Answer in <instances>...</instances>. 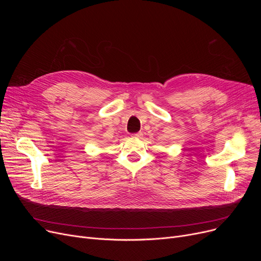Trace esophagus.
Returning a JSON list of instances; mask_svg holds the SVG:
<instances>
[{
	"instance_id": "1",
	"label": "esophagus",
	"mask_w": 261,
	"mask_h": 261,
	"mask_svg": "<svg viewBox=\"0 0 261 261\" xmlns=\"http://www.w3.org/2000/svg\"><path fill=\"white\" fill-rule=\"evenodd\" d=\"M133 138H135V139H142V138H143V133H142V132L134 133V134H133Z\"/></svg>"
}]
</instances>
